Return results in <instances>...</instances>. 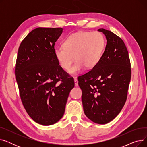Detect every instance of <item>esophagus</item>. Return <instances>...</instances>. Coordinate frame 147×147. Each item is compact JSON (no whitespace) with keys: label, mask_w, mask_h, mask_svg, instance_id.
I'll return each instance as SVG.
<instances>
[{"label":"esophagus","mask_w":147,"mask_h":147,"mask_svg":"<svg viewBox=\"0 0 147 147\" xmlns=\"http://www.w3.org/2000/svg\"><path fill=\"white\" fill-rule=\"evenodd\" d=\"M74 84H75V86H78V80H77V79L76 78H74Z\"/></svg>","instance_id":"esophagus-1"}]
</instances>
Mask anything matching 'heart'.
<instances>
[{
	"instance_id": "b5f03b06",
	"label": "heart",
	"mask_w": 147,
	"mask_h": 147,
	"mask_svg": "<svg viewBox=\"0 0 147 147\" xmlns=\"http://www.w3.org/2000/svg\"><path fill=\"white\" fill-rule=\"evenodd\" d=\"M54 50V55L59 65L68 69L74 58L77 59L69 70L70 74H76L85 67H94L101 58L105 46L103 36L99 32H79L69 35L64 42Z\"/></svg>"
}]
</instances>
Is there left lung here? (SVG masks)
Here are the masks:
<instances>
[{
    "mask_svg": "<svg viewBox=\"0 0 147 147\" xmlns=\"http://www.w3.org/2000/svg\"><path fill=\"white\" fill-rule=\"evenodd\" d=\"M107 39L98 63L78 78L84 113L91 121L104 125L121 111L127 95L131 78L130 62L121 38L109 30L99 28Z\"/></svg>",
    "mask_w": 147,
    "mask_h": 147,
    "instance_id": "left-lung-1",
    "label": "left lung"
}]
</instances>
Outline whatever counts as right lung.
<instances>
[{
	"label": "right lung",
	"mask_w": 147,
	"mask_h": 147,
	"mask_svg": "<svg viewBox=\"0 0 147 147\" xmlns=\"http://www.w3.org/2000/svg\"><path fill=\"white\" fill-rule=\"evenodd\" d=\"M63 28L38 27L20 44L15 74L21 101L35 122L55 124L65 112L67 99L74 87L72 78L59 65L54 46Z\"/></svg>",
	"instance_id": "obj_1"
}]
</instances>
